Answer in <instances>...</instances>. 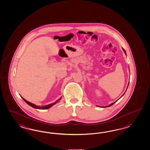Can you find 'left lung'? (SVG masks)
<instances>
[{
    "label": "left lung",
    "mask_w": 150,
    "mask_h": 150,
    "mask_svg": "<svg viewBox=\"0 0 150 150\" xmlns=\"http://www.w3.org/2000/svg\"><path fill=\"white\" fill-rule=\"evenodd\" d=\"M123 50H124V52H125V54H126V52H125V50H124V49H123ZM117 102V101H115V102H114V103H112V104H110V105H108V106H107V107H110V106H111V105H113L114 103H115V102Z\"/></svg>",
    "instance_id": "8db88e82"
}]
</instances>
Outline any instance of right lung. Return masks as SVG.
<instances>
[{"label": "right lung", "mask_w": 150, "mask_h": 150, "mask_svg": "<svg viewBox=\"0 0 150 150\" xmlns=\"http://www.w3.org/2000/svg\"><path fill=\"white\" fill-rule=\"evenodd\" d=\"M23 98V97H22ZM23 100H24V101L28 104V105H30L31 107H32L33 108H36V109H48V108H50L52 105H53L55 104V103H57V102H58V100H60V98H59V100H58L57 102H55L54 103H52V104H50V105H45V106H42V107H40V106H37L36 105H33V104H32L31 103H30V102H28L27 100H25L23 98Z\"/></svg>", "instance_id": "1"}]
</instances>
